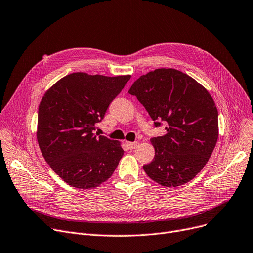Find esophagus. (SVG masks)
I'll return each mask as SVG.
<instances>
[{"mask_svg":"<svg viewBox=\"0 0 253 253\" xmlns=\"http://www.w3.org/2000/svg\"><path fill=\"white\" fill-rule=\"evenodd\" d=\"M127 145H128V148L130 149V150H134L137 145H138V143H137V141H134V142H127Z\"/></svg>","mask_w":253,"mask_h":253,"instance_id":"34e87169","label":"esophagus"}]
</instances>
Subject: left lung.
Segmentation results:
<instances>
[{
    "mask_svg": "<svg viewBox=\"0 0 253 253\" xmlns=\"http://www.w3.org/2000/svg\"><path fill=\"white\" fill-rule=\"evenodd\" d=\"M166 134L151 139L155 157L143 170L164 187L192 180L208 162L218 138V113L208 91L174 69H157L129 89Z\"/></svg>",
    "mask_w": 253,
    "mask_h": 253,
    "instance_id": "obj_1",
    "label": "left lung"
}]
</instances>
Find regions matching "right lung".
Segmentation results:
<instances>
[{"label": "right lung", "instance_id": "add662e5", "mask_svg": "<svg viewBox=\"0 0 253 253\" xmlns=\"http://www.w3.org/2000/svg\"><path fill=\"white\" fill-rule=\"evenodd\" d=\"M130 77L73 73L43 96L38 113L39 147L52 170L72 187L96 188L112 176L123 157L117 140L93 131Z\"/></svg>", "mask_w": 253, "mask_h": 253}]
</instances>
